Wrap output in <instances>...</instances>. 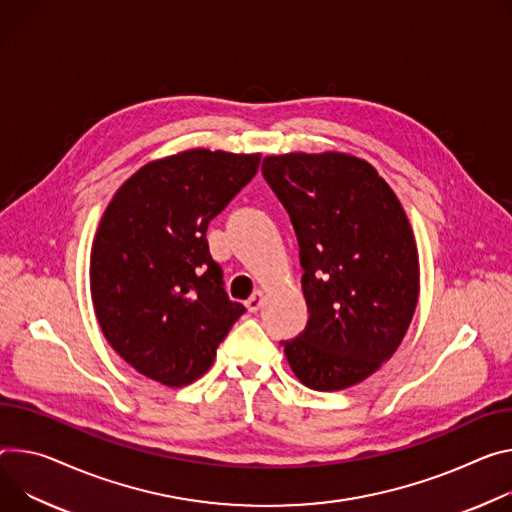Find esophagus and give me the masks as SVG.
<instances>
[{
    "mask_svg": "<svg viewBox=\"0 0 512 512\" xmlns=\"http://www.w3.org/2000/svg\"><path fill=\"white\" fill-rule=\"evenodd\" d=\"M261 304H263V292H261V290H257V292L245 302V306H247L249 312H257V310L261 308Z\"/></svg>",
    "mask_w": 512,
    "mask_h": 512,
    "instance_id": "esophagus-1",
    "label": "esophagus"
}]
</instances>
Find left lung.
Wrapping results in <instances>:
<instances>
[{
	"mask_svg": "<svg viewBox=\"0 0 512 512\" xmlns=\"http://www.w3.org/2000/svg\"><path fill=\"white\" fill-rule=\"evenodd\" d=\"M263 177L300 245L306 329L282 341L296 378L335 392L369 378L402 343L418 300L406 212L367 161L345 153L269 155Z\"/></svg>",
	"mask_w": 512,
	"mask_h": 512,
	"instance_id": "left-lung-1",
	"label": "left lung"
}]
</instances>
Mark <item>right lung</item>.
Segmentation results:
<instances>
[{
    "label": "right lung",
    "instance_id": "obj_1",
    "mask_svg": "<svg viewBox=\"0 0 512 512\" xmlns=\"http://www.w3.org/2000/svg\"><path fill=\"white\" fill-rule=\"evenodd\" d=\"M261 155L192 149L122 183L91 247L89 286L112 349L169 388L196 382L245 312L224 290L206 230L255 177Z\"/></svg>",
    "mask_w": 512,
    "mask_h": 512
}]
</instances>
